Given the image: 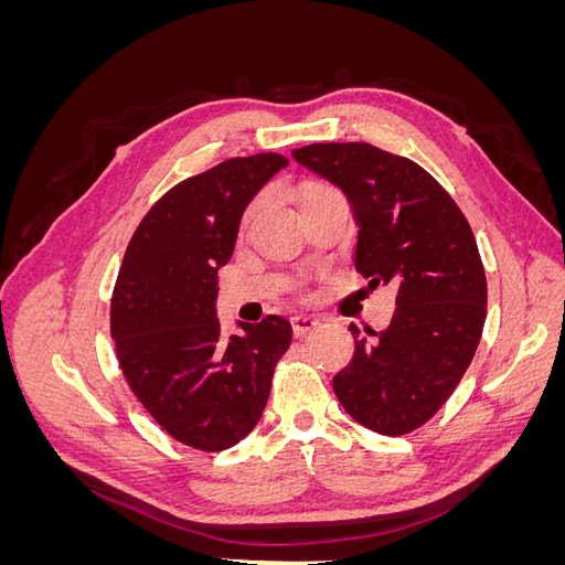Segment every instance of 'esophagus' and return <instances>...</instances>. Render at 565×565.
Returning <instances> with one entry per match:
<instances>
[{"label":"esophagus","mask_w":565,"mask_h":565,"mask_svg":"<svg viewBox=\"0 0 565 565\" xmlns=\"http://www.w3.org/2000/svg\"><path fill=\"white\" fill-rule=\"evenodd\" d=\"M318 324H320L318 318H311V316H295L292 318V330H295L297 337H303V334L313 332Z\"/></svg>","instance_id":"34e87169"}]
</instances>
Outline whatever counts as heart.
Segmentation results:
<instances>
[{"label":"heart","instance_id":"obj_1","mask_svg":"<svg viewBox=\"0 0 565 565\" xmlns=\"http://www.w3.org/2000/svg\"><path fill=\"white\" fill-rule=\"evenodd\" d=\"M311 191H313V188H311ZM252 212H254V207H249V212H247V216H249V214H252Z\"/></svg>","mask_w":565,"mask_h":565}]
</instances>
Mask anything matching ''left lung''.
Segmentation results:
<instances>
[{"mask_svg": "<svg viewBox=\"0 0 565 565\" xmlns=\"http://www.w3.org/2000/svg\"><path fill=\"white\" fill-rule=\"evenodd\" d=\"M299 164L347 195L358 224L355 270L398 287L382 332L351 324L355 351L332 380L347 413L384 436L429 422L467 372L483 334L488 285L469 221L417 162L370 143H311Z\"/></svg>", "mask_w": 565, "mask_h": 565, "instance_id": "8db88e82", "label": "left lung"}]
</instances>
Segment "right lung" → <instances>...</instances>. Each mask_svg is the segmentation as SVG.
Here are the masks:
<instances>
[{
    "mask_svg": "<svg viewBox=\"0 0 565 565\" xmlns=\"http://www.w3.org/2000/svg\"><path fill=\"white\" fill-rule=\"evenodd\" d=\"M287 164L259 152L177 183L148 210L119 268L110 303L119 367L150 417L195 450L233 448L254 429L292 341L280 316L221 334L214 306L247 204Z\"/></svg>",
    "mask_w": 565,
    "mask_h": 565,
    "instance_id": "1",
    "label": "right lung"
}]
</instances>
